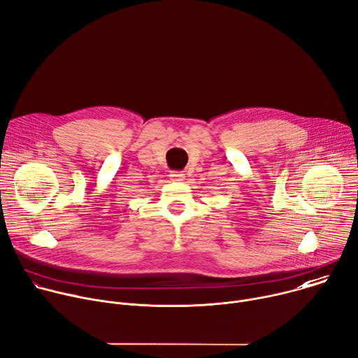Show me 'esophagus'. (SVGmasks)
<instances>
[{
    "instance_id": "obj_1",
    "label": "esophagus",
    "mask_w": 358,
    "mask_h": 358,
    "mask_svg": "<svg viewBox=\"0 0 358 358\" xmlns=\"http://www.w3.org/2000/svg\"><path fill=\"white\" fill-rule=\"evenodd\" d=\"M170 177H171V180H174V181H182V180L185 178V174L178 173V171H173V173L170 174Z\"/></svg>"
}]
</instances>
